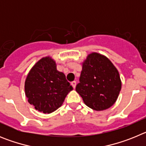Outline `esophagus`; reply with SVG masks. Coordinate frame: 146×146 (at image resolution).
<instances>
[{
    "label": "esophagus",
    "instance_id": "esophagus-1",
    "mask_svg": "<svg viewBox=\"0 0 146 146\" xmlns=\"http://www.w3.org/2000/svg\"><path fill=\"white\" fill-rule=\"evenodd\" d=\"M71 85H72V87L74 88H75L76 85H77V82H76V81H72V82H71Z\"/></svg>",
    "mask_w": 146,
    "mask_h": 146
}]
</instances>
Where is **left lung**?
I'll return each mask as SVG.
<instances>
[{
	"mask_svg": "<svg viewBox=\"0 0 146 146\" xmlns=\"http://www.w3.org/2000/svg\"><path fill=\"white\" fill-rule=\"evenodd\" d=\"M121 89L119 73L111 61L96 52L82 64L76 91L85 104L94 110H104L115 102Z\"/></svg>",
	"mask_w": 146,
	"mask_h": 146,
	"instance_id": "obj_1",
	"label": "left lung"
}]
</instances>
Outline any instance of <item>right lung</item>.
Returning <instances> with one entry per match:
<instances>
[{"label":"right lung","mask_w":146,"mask_h":146,"mask_svg":"<svg viewBox=\"0 0 146 146\" xmlns=\"http://www.w3.org/2000/svg\"><path fill=\"white\" fill-rule=\"evenodd\" d=\"M72 89L65 74L57 70L55 62L50 57L43 58L33 66L25 82L28 102L44 113L60 108Z\"/></svg>","instance_id":"add662e5"}]
</instances>
